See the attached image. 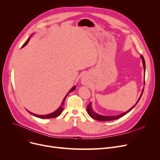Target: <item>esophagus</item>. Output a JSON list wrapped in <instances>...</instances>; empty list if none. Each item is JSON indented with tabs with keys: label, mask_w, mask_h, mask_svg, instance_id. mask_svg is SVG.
Wrapping results in <instances>:
<instances>
[{
	"label": "esophagus",
	"mask_w": 160,
	"mask_h": 160,
	"mask_svg": "<svg viewBox=\"0 0 160 160\" xmlns=\"http://www.w3.org/2000/svg\"><path fill=\"white\" fill-rule=\"evenodd\" d=\"M87 80H88V79H87V78H86V77H83L82 78V82L83 83H86Z\"/></svg>",
	"instance_id": "esophagus-1"
}]
</instances>
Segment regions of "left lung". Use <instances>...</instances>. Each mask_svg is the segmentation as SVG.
I'll return each mask as SVG.
<instances>
[{
    "label": "left lung",
    "instance_id": "8db88e82",
    "mask_svg": "<svg viewBox=\"0 0 160 160\" xmlns=\"http://www.w3.org/2000/svg\"><path fill=\"white\" fill-rule=\"evenodd\" d=\"M141 58H142V63H143V67H144V69H145V59L143 58V56H142V55L141 56ZM143 91H144V88L143 89H142V91L141 93V95L139 97V98L138 99V102H136V104L134 105L132 108H130V110L128 111H127V112L125 113H123L121 115H117V116H102V115H100L97 113H96L95 112H93V109H92V106H91V103L90 102L88 106H87V111H88V114L92 117V118L95 119V120H97V121H112V120H115V119H118L119 118H121V117L124 116V115L127 114V113H128L129 112H130L132 109L136 106V105L138 104V102H139V100H140L142 95V93H143Z\"/></svg>",
    "mask_w": 160,
    "mask_h": 160
}]
</instances>
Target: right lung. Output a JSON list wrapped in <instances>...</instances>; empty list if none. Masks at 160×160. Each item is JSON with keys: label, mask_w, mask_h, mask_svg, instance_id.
<instances>
[{"label": "right lung", "mask_w": 160, "mask_h": 160, "mask_svg": "<svg viewBox=\"0 0 160 160\" xmlns=\"http://www.w3.org/2000/svg\"><path fill=\"white\" fill-rule=\"evenodd\" d=\"M29 41V39H28V40L25 42V43L23 44V45H22V47H24V45H26L27 44V43ZM75 86H74L70 91H69V92H71V91H73L74 89H75ZM68 95V94L67 95H66V96L65 97V98H63V101H62V104H61V106H60V108H59L58 110L56 111V112H53V113H50V114H48V115H36V114H33V113H31L30 112H29V111H28L30 114H32V115H34V116H36V117H39V118H41V119H50V118H55V117H58L59 115H60L61 113H62V111H63V106H64V103H65V98H66V97H67V96Z\"/></svg>", "instance_id": "add662e5"}]
</instances>
